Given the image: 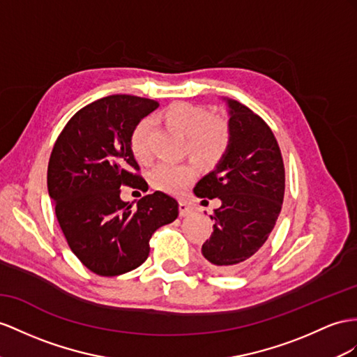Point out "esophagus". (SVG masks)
I'll list each match as a JSON object with an SVG mask.
<instances>
[{
    "label": "esophagus",
    "instance_id": "34e87169",
    "mask_svg": "<svg viewBox=\"0 0 357 357\" xmlns=\"http://www.w3.org/2000/svg\"><path fill=\"white\" fill-rule=\"evenodd\" d=\"M193 213V208H191L187 202H179V215L181 217H187Z\"/></svg>",
    "mask_w": 357,
    "mask_h": 357
}]
</instances>
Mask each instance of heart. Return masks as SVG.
I'll return each instance as SVG.
<instances>
[{"label":"heart","mask_w":357,"mask_h":357,"mask_svg":"<svg viewBox=\"0 0 357 357\" xmlns=\"http://www.w3.org/2000/svg\"><path fill=\"white\" fill-rule=\"evenodd\" d=\"M162 119L187 137V151L204 166H213L220 160L229 146V128L223 119H209L208 109L191 104L175 102L169 105L162 113ZM148 119L134 128L131 134V149L139 161L151 160ZM196 178V167L188 162L173 164L160 162L151 172V184L153 188L166 193H181L191 181Z\"/></svg>","instance_id":"1"}]
</instances>
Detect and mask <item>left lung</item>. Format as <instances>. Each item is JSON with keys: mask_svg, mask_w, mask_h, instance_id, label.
<instances>
[{"mask_svg": "<svg viewBox=\"0 0 357 357\" xmlns=\"http://www.w3.org/2000/svg\"><path fill=\"white\" fill-rule=\"evenodd\" d=\"M229 146L195 187L197 197L222 200L202 255L213 270L232 274L252 261L276 225L285 193V167L270 126L235 99H223ZM206 202V200H202Z\"/></svg>", "mask_w": 357, "mask_h": 357, "instance_id": "8db88e82", "label": "left lung"}]
</instances>
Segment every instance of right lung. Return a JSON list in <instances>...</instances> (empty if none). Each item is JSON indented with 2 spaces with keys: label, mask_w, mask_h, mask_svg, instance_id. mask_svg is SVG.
<instances>
[{
  "label": "right lung",
  "mask_w": 357,
  "mask_h": 357,
  "mask_svg": "<svg viewBox=\"0 0 357 357\" xmlns=\"http://www.w3.org/2000/svg\"><path fill=\"white\" fill-rule=\"evenodd\" d=\"M158 102L131 95L100 98L63 128L48 164V191L70 250L99 276L131 271L149 257V240L178 217V202L155 191L137 208L121 187L148 190L131 149V134Z\"/></svg>",
  "instance_id": "add662e5"
}]
</instances>
